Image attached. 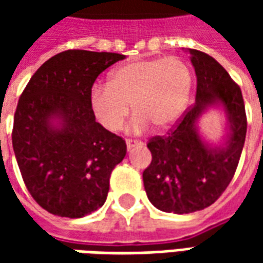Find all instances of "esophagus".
<instances>
[{
	"label": "esophagus",
	"instance_id": "esophagus-1",
	"mask_svg": "<svg viewBox=\"0 0 263 263\" xmlns=\"http://www.w3.org/2000/svg\"><path fill=\"white\" fill-rule=\"evenodd\" d=\"M137 145H141V142H139V141H132V139H126V148H128V151L134 148V146H137Z\"/></svg>",
	"mask_w": 263,
	"mask_h": 263
}]
</instances>
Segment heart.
Wrapping results in <instances>:
<instances>
[{"instance_id":"1","label":"heart","mask_w":263,"mask_h":263,"mask_svg":"<svg viewBox=\"0 0 263 263\" xmlns=\"http://www.w3.org/2000/svg\"><path fill=\"white\" fill-rule=\"evenodd\" d=\"M193 87L189 66L179 58L137 60L114 69L108 84L94 83L88 91V107L94 120L109 132L120 131L129 114L132 134H142L151 125L169 129L187 108Z\"/></svg>"}]
</instances>
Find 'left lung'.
I'll list each match as a JSON object with an SVG mask.
<instances>
[{
    "mask_svg": "<svg viewBox=\"0 0 263 263\" xmlns=\"http://www.w3.org/2000/svg\"><path fill=\"white\" fill-rule=\"evenodd\" d=\"M189 53L197 77L196 103L166 137L149 141L152 162L142 175L149 201L175 214L203 210L220 197L237 171L247 135L241 88L214 58L196 49ZM210 106H221L229 121L220 147L205 143L198 132V120Z\"/></svg>",
    "mask_w": 263,
    "mask_h": 263,
    "instance_id": "1",
    "label": "left lung"
}]
</instances>
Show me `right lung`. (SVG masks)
<instances>
[{
  "instance_id": "obj_1",
  "label": "right lung",
  "mask_w": 263,
  "mask_h": 263,
  "mask_svg": "<svg viewBox=\"0 0 263 263\" xmlns=\"http://www.w3.org/2000/svg\"><path fill=\"white\" fill-rule=\"evenodd\" d=\"M108 52L66 50L45 62L21 94L12 146L31 196L50 214L81 218L107 200L125 141L104 129L88 107L100 73L124 60Z\"/></svg>"
}]
</instances>
